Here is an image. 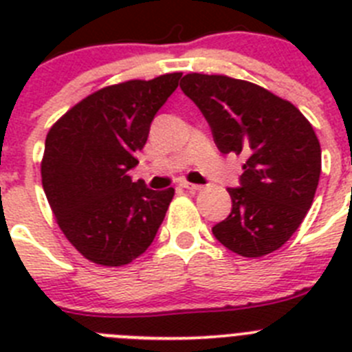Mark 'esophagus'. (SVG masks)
Here are the masks:
<instances>
[{"instance_id":"34e87169","label":"esophagus","mask_w":352,"mask_h":352,"mask_svg":"<svg viewBox=\"0 0 352 352\" xmlns=\"http://www.w3.org/2000/svg\"><path fill=\"white\" fill-rule=\"evenodd\" d=\"M179 185H182L183 188H186V190H194V192H197V190H201V188H203L201 185H195V183H188V182H182Z\"/></svg>"}]
</instances>
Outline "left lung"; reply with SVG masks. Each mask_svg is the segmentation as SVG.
I'll list each match as a JSON object with an SVG mask.
<instances>
[{
	"label": "left lung",
	"mask_w": 352,
	"mask_h": 352,
	"mask_svg": "<svg viewBox=\"0 0 352 352\" xmlns=\"http://www.w3.org/2000/svg\"><path fill=\"white\" fill-rule=\"evenodd\" d=\"M206 118L222 153L245 155L232 210L211 229L243 257L278 250L310 210L321 176V144L291 102L248 80L186 74L179 84Z\"/></svg>",
	"instance_id": "obj_1"
}]
</instances>
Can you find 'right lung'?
<instances>
[{
  "instance_id": "right-lung-1",
  "label": "right lung",
  "mask_w": 352,
  "mask_h": 352,
  "mask_svg": "<svg viewBox=\"0 0 352 352\" xmlns=\"http://www.w3.org/2000/svg\"><path fill=\"white\" fill-rule=\"evenodd\" d=\"M179 72L126 80L91 93L51 126L42 185L56 222L77 250L102 266L138 259L157 236L174 188L132 182L138 151L158 109L178 88Z\"/></svg>"
}]
</instances>
